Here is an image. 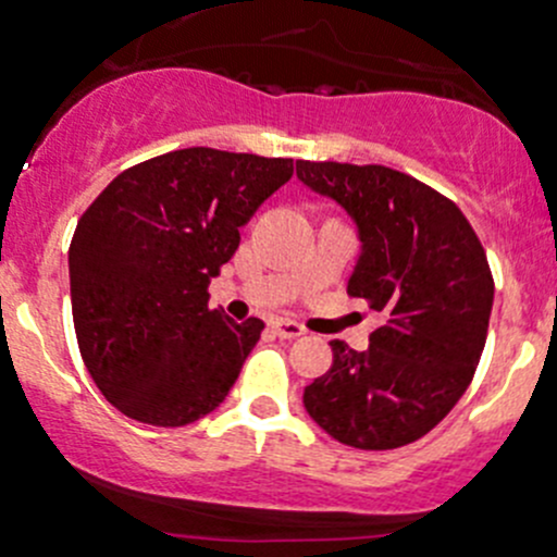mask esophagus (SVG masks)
Instances as JSON below:
<instances>
[{"label":"esophagus","instance_id":"esophagus-1","mask_svg":"<svg viewBox=\"0 0 557 557\" xmlns=\"http://www.w3.org/2000/svg\"><path fill=\"white\" fill-rule=\"evenodd\" d=\"M271 326L278 337H284V341H295V337L306 335V326L297 324V321H292V319H276V321H271Z\"/></svg>","mask_w":557,"mask_h":557}]
</instances>
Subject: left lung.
I'll use <instances>...</instances> for the list:
<instances>
[{
    "mask_svg": "<svg viewBox=\"0 0 557 557\" xmlns=\"http://www.w3.org/2000/svg\"><path fill=\"white\" fill-rule=\"evenodd\" d=\"M297 180L354 220L362 251L348 295L383 317L367 351L330 343L332 367L302 405L351 448L416 443L461 399L485 348L493 276L483 244L450 198L403 171L300 160Z\"/></svg>",
    "mask_w": 557,
    "mask_h": 557,
    "instance_id": "8db88e82",
    "label": "left lung"
}]
</instances>
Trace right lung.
Wrapping results in <instances>:
<instances>
[{"instance_id": "obj_1", "label": "right lung", "mask_w": 557, "mask_h": 557, "mask_svg": "<svg viewBox=\"0 0 557 557\" xmlns=\"http://www.w3.org/2000/svg\"><path fill=\"white\" fill-rule=\"evenodd\" d=\"M292 158L211 147L131 165L88 206L69 246L79 354L101 394L150 426L225 403L262 332L209 308L238 227L292 180Z\"/></svg>"}]
</instances>
